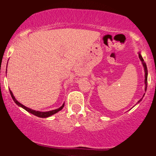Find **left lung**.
<instances>
[{
  "label": "left lung",
  "mask_w": 156,
  "mask_h": 156,
  "mask_svg": "<svg viewBox=\"0 0 156 156\" xmlns=\"http://www.w3.org/2000/svg\"><path fill=\"white\" fill-rule=\"evenodd\" d=\"M139 58H140V60L141 61V62H142L143 67H144V73H145V75H144V78H145V79H144V83H145V91H146L147 87V65H146L145 62H144V59H143L142 56H141L140 53H139ZM144 95H143V97H144ZM141 99H142V98H141ZM141 99L139 100V101H138V103H139V102L141 101Z\"/></svg>",
  "instance_id": "8db88e82"
}]
</instances>
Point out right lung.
Segmentation results:
<instances>
[{"mask_svg": "<svg viewBox=\"0 0 156 156\" xmlns=\"http://www.w3.org/2000/svg\"><path fill=\"white\" fill-rule=\"evenodd\" d=\"M9 92H10L11 96H12V99H13V101H15V103H16V104H17V105H19V106L22 107L23 108H24L25 110L27 111V112H28L31 113V114H34V115L37 116V117H38L46 118V117H51V116L53 115V114H56L57 112H59V111L62 110V109L63 108L64 106V104L62 105V106L60 107V108L55 109V110L49 111V112H38V111H35V110H32V109L29 108H27L26 106H25V105H23V104H21L20 103H19V102L17 101V100L15 99V96H14L13 93H12V92L10 90V89H9Z\"/></svg>", "mask_w": 156, "mask_h": 156, "instance_id": "1", "label": "right lung"}]
</instances>
